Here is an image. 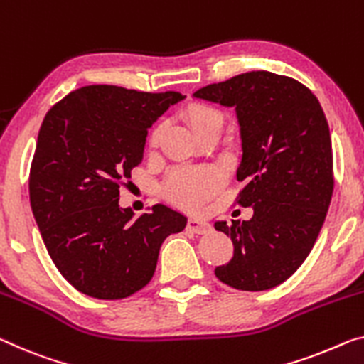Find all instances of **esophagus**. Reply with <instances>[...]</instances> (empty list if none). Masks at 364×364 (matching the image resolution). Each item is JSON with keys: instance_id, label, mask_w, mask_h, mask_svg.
Listing matches in <instances>:
<instances>
[{"instance_id": "1", "label": "esophagus", "mask_w": 364, "mask_h": 364, "mask_svg": "<svg viewBox=\"0 0 364 364\" xmlns=\"http://www.w3.org/2000/svg\"><path fill=\"white\" fill-rule=\"evenodd\" d=\"M187 229H188V231L195 232V234H205V232L210 231L211 226L203 220H198V218L190 216L188 221H187Z\"/></svg>"}]
</instances>
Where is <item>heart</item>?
I'll return each mask as SVG.
<instances>
[{
  "label": "heart",
  "mask_w": 364,
  "mask_h": 364,
  "mask_svg": "<svg viewBox=\"0 0 364 364\" xmlns=\"http://www.w3.org/2000/svg\"><path fill=\"white\" fill-rule=\"evenodd\" d=\"M183 119L192 128L195 135L208 127H223V115L220 110L206 104L192 102L183 109ZM161 135L158 125L149 133L148 143L154 146ZM220 186V177L215 171L205 167H177L171 172L163 183V195L171 203L183 208L197 210L208 200Z\"/></svg>",
  "instance_id": "b5f03b06"
}]
</instances>
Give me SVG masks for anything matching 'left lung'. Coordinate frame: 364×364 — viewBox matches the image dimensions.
<instances>
[{
    "label": "left lung",
    "mask_w": 364,
    "mask_h": 364,
    "mask_svg": "<svg viewBox=\"0 0 364 364\" xmlns=\"http://www.w3.org/2000/svg\"><path fill=\"white\" fill-rule=\"evenodd\" d=\"M195 99L234 107L242 158L237 203L249 221H216L231 236L234 255L215 275L242 291L275 288L314 247L333 192L328 124L317 97L288 76L249 71L198 89Z\"/></svg>",
    "instance_id": "left-lung-1"
}]
</instances>
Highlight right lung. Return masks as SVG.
<instances>
[{"instance_id": "obj_1", "label": "right lung", "mask_w": 364, "mask_h": 364, "mask_svg": "<svg viewBox=\"0 0 364 364\" xmlns=\"http://www.w3.org/2000/svg\"><path fill=\"white\" fill-rule=\"evenodd\" d=\"M181 92L94 85L47 112L31 166L29 195L55 267L77 291L122 299L146 287L159 249L187 218L163 203L135 218L120 181L143 161L148 128Z\"/></svg>"}]
</instances>
